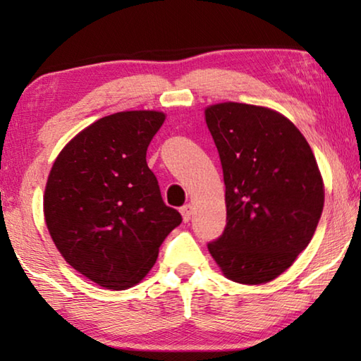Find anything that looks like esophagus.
<instances>
[{"label": "esophagus", "mask_w": 361, "mask_h": 361, "mask_svg": "<svg viewBox=\"0 0 361 361\" xmlns=\"http://www.w3.org/2000/svg\"><path fill=\"white\" fill-rule=\"evenodd\" d=\"M180 212H181V215H183V221L188 223L189 219H191V215H192V205H189V204L183 205Z\"/></svg>", "instance_id": "34e87169"}]
</instances>
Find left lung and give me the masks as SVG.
<instances>
[{
	"label": "left lung",
	"mask_w": 361,
	"mask_h": 361,
	"mask_svg": "<svg viewBox=\"0 0 361 361\" xmlns=\"http://www.w3.org/2000/svg\"><path fill=\"white\" fill-rule=\"evenodd\" d=\"M226 185V226L209 252L224 276L258 285L285 272L312 240L325 191L302 133L272 109H205Z\"/></svg>",
	"instance_id": "8db88e82"
}]
</instances>
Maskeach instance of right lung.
Listing matches in <instances>:
<instances>
[{
	"label": "right lung",
	"mask_w": 361,
	"mask_h": 361,
	"mask_svg": "<svg viewBox=\"0 0 361 361\" xmlns=\"http://www.w3.org/2000/svg\"><path fill=\"white\" fill-rule=\"evenodd\" d=\"M166 114L122 111L60 152L44 192L47 229L65 261L108 290L138 283L183 218L164 204L146 151Z\"/></svg>",
	"instance_id": "add662e5"
}]
</instances>
